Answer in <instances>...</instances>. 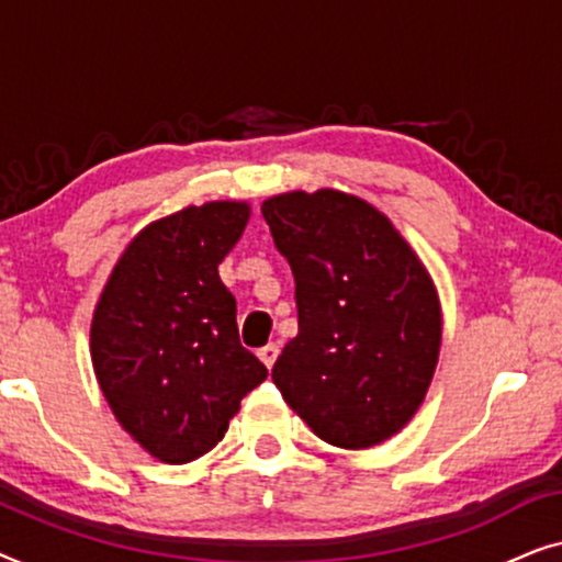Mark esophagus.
<instances>
[{
    "instance_id": "esophagus-1",
    "label": "esophagus",
    "mask_w": 562,
    "mask_h": 562,
    "mask_svg": "<svg viewBox=\"0 0 562 562\" xmlns=\"http://www.w3.org/2000/svg\"><path fill=\"white\" fill-rule=\"evenodd\" d=\"M258 358L260 363H263L266 368H273L276 358H279V345H266V348L258 350Z\"/></svg>"
}]
</instances>
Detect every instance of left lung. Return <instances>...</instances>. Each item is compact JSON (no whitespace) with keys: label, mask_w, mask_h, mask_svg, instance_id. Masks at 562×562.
<instances>
[{"label":"left lung","mask_w":562,"mask_h":562,"mask_svg":"<svg viewBox=\"0 0 562 562\" xmlns=\"http://www.w3.org/2000/svg\"><path fill=\"white\" fill-rule=\"evenodd\" d=\"M263 220L296 283L299 335L273 383L312 432L363 450L414 417L442 340L435 283L386 214L335 189L266 199Z\"/></svg>","instance_id":"1"}]
</instances>
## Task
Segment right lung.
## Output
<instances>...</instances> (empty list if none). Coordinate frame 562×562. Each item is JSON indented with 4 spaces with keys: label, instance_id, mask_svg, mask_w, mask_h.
Segmentation results:
<instances>
[{
    "label": "right lung",
    "instance_id": "1",
    "mask_svg": "<svg viewBox=\"0 0 562 562\" xmlns=\"http://www.w3.org/2000/svg\"><path fill=\"white\" fill-rule=\"evenodd\" d=\"M248 217L245 202H206L150 222L97 302L99 386L120 425L164 463L210 452L268 375L240 345L235 296L217 271Z\"/></svg>",
    "mask_w": 562,
    "mask_h": 562
}]
</instances>
